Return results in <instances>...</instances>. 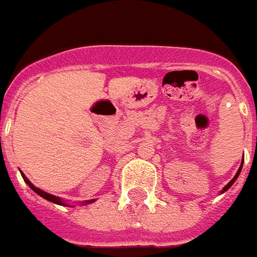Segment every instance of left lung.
Returning <instances> with one entry per match:
<instances>
[{"label":"left lung","instance_id":"1","mask_svg":"<svg viewBox=\"0 0 257 257\" xmlns=\"http://www.w3.org/2000/svg\"><path fill=\"white\" fill-rule=\"evenodd\" d=\"M243 160H244V157H243ZM243 163L244 161H241V164H240V167H239V169H237V172H236V175H235V177H233V179L231 180V181H229V183L227 184V185H225V187L223 188V191L220 192V193H224V192H227L228 189H229V188L232 187V185H233V183H235L236 180H237V177H239V175H240V172H241V168H243Z\"/></svg>","mask_w":257,"mask_h":257}]
</instances>
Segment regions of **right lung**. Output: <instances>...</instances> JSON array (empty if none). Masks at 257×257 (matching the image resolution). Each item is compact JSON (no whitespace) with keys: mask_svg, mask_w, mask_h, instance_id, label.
Instances as JSON below:
<instances>
[{"mask_svg":"<svg viewBox=\"0 0 257 257\" xmlns=\"http://www.w3.org/2000/svg\"><path fill=\"white\" fill-rule=\"evenodd\" d=\"M21 176H22V179H24V181H25V183L28 184V185H29V187L32 188V189H33V191L36 192V193H37V195H40V196H41V197H44V199H45V200L50 201V203L58 204V205H66V207H73V205H70V204H68V203H66V201H64V200H62V199L57 197V196L50 195V193H48V192L42 191V189H40V188H37V187H34L33 184L30 183L29 179H28V177H26V176L24 175L22 172H21ZM93 201H94V200H88V201H84V203H82V204H90V203H93Z\"/></svg>","mask_w":257,"mask_h":257,"instance_id":"1","label":"right lung"}]
</instances>
